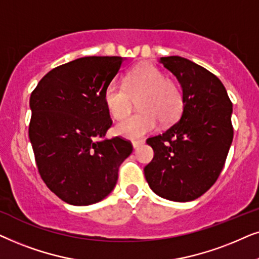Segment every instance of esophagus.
I'll list each match as a JSON object with an SVG mask.
<instances>
[{
	"label": "esophagus",
	"instance_id": "34e87169",
	"mask_svg": "<svg viewBox=\"0 0 259 259\" xmlns=\"http://www.w3.org/2000/svg\"><path fill=\"white\" fill-rule=\"evenodd\" d=\"M143 143H144V141H142V140H135V141H133V147H134V149H137V148L142 146Z\"/></svg>",
	"mask_w": 259,
	"mask_h": 259
}]
</instances>
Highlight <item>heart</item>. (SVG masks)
Returning a JSON list of instances; mask_svg holds the SVG:
<instances>
[{"instance_id":"1","label":"heart","mask_w":259,"mask_h":259,"mask_svg":"<svg viewBox=\"0 0 259 259\" xmlns=\"http://www.w3.org/2000/svg\"><path fill=\"white\" fill-rule=\"evenodd\" d=\"M137 99V111L116 124L115 132L126 139H137L153 132L158 120L173 123L182 110V92L174 81L165 78L151 64H142L127 72L123 85L111 82L104 91L106 109L113 118L120 119L132 111Z\"/></svg>"}]
</instances>
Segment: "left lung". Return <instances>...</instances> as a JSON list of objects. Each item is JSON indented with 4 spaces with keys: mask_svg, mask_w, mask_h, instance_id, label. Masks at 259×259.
Here are the masks:
<instances>
[{
    "mask_svg": "<svg viewBox=\"0 0 259 259\" xmlns=\"http://www.w3.org/2000/svg\"><path fill=\"white\" fill-rule=\"evenodd\" d=\"M160 63L180 82L184 108L180 119L163 134L149 137L154 158L144 177L161 198L192 201L214 185L233 140L232 103L218 77L178 57Z\"/></svg>",
    "mask_w": 259,
    "mask_h": 259,
    "instance_id": "obj_1",
    "label": "left lung"
}]
</instances>
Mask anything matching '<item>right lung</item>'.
I'll use <instances>...</instances> for the list:
<instances>
[{
  "label": "right lung",
  "mask_w": 259,
  "mask_h": 259,
  "mask_svg": "<svg viewBox=\"0 0 259 259\" xmlns=\"http://www.w3.org/2000/svg\"><path fill=\"white\" fill-rule=\"evenodd\" d=\"M120 57H84L48 72L30 95L29 140L40 177L74 206L96 204L118 180L133 153L129 141L104 139L112 120L104 91L123 64Z\"/></svg>",
  "instance_id": "obj_1"
}]
</instances>
